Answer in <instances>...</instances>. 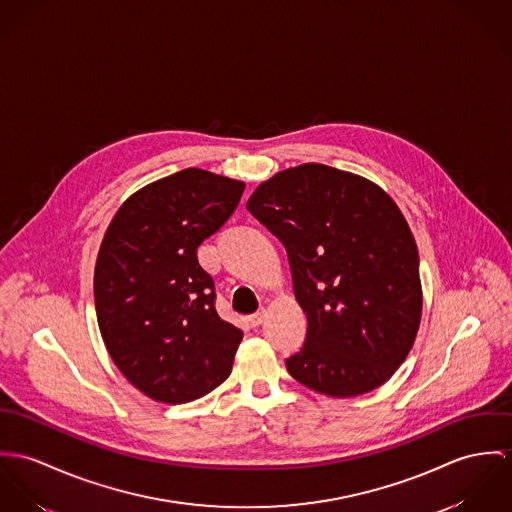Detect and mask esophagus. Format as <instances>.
I'll return each instance as SVG.
<instances>
[{
    "label": "esophagus",
    "instance_id": "1",
    "mask_svg": "<svg viewBox=\"0 0 512 512\" xmlns=\"http://www.w3.org/2000/svg\"><path fill=\"white\" fill-rule=\"evenodd\" d=\"M249 324L253 326V328H257V326H261L263 324V320H265V310H259V312H255V314H251L249 318Z\"/></svg>",
    "mask_w": 512,
    "mask_h": 512
}]
</instances>
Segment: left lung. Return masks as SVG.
<instances>
[{"label": "left lung", "instance_id": "1", "mask_svg": "<svg viewBox=\"0 0 512 512\" xmlns=\"http://www.w3.org/2000/svg\"><path fill=\"white\" fill-rule=\"evenodd\" d=\"M247 210L283 243L308 318L288 373L330 397L389 381L422 314L418 249L397 204L357 174L308 163L263 182Z\"/></svg>", "mask_w": 512, "mask_h": 512}]
</instances>
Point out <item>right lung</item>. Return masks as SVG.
I'll return each instance as SVG.
<instances>
[{
    "label": "right lung",
    "instance_id": "1",
    "mask_svg": "<svg viewBox=\"0 0 512 512\" xmlns=\"http://www.w3.org/2000/svg\"><path fill=\"white\" fill-rule=\"evenodd\" d=\"M243 182L186 169L135 192L104 235L96 314L119 371L147 397L182 404L231 373L243 332L216 312L198 247L235 212Z\"/></svg>",
    "mask_w": 512,
    "mask_h": 512
}]
</instances>
